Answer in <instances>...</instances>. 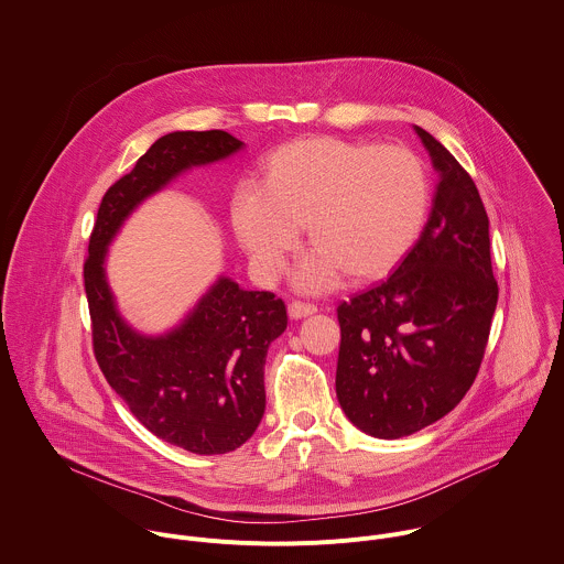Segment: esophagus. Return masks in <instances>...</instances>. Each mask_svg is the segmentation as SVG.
<instances>
[{"label": "esophagus", "instance_id": "obj_1", "mask_svg": "<svg viewBox=\"0 0 564 564\" xmlns=\"http://www.w3.org/2000/svg\"><path fill=\"white\" fill-rule=\"evenodd\" d=\"M313 313H317L315 304H306V302H291L289 304V317L291 319H302V317H308Z\"/></svg>", "mask_w": 564, "mask_h": 564}]
</instances>
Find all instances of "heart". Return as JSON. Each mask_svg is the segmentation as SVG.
<instances>
[{
	"instance_id": "obj_1",
	"label": "heart",
	"mask_w": 564,
	"mask_h": 564,
	"mask_svg": "<svg viewBox=\"0 0 564 564\" xmlns=\"http://www.w3.org/2000/svg\"><path fill=\"white\" fill-rule=\"evenodd\" d=\"M431 207V180L415 153L339 138H302L260 164L238 189L229 220L256 271L275 280L300 242L311 256L297 269L304 291L344 275L366 284L393 271L417 245Z\"/></svg>"
}]
</instances>
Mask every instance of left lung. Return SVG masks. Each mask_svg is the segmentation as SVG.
Returning a JSON list of instances; mask_svg holds the SVG:
<instances>
[{"mask_svg": "<svg viewBox=\"0 0 564 564\" xmlns=\"http://www.w3.org/2000/svg\"><path fill=\"white\" fill-rule=\"evenodd\" d=\"M415 133L440 175L424 231L382 284L337 308V398L380 440L411 435L459 404L499 300L479 189L431 133Z\"/></svg>", "mask_w": 564, "mask_h": 564, "instance_id": "obj_1", "label": "left lung"}]
</instances>
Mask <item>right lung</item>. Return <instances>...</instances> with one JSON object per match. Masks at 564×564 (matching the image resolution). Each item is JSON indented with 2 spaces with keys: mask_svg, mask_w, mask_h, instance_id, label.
<instances>
[{
  "mask_svg": "<svg viewBox=\"0 0 564 564\" xmlns=\"http://www.w3.org/2000/svg\"><path fill=\"white\" fill-rule=\"evenodd\" d=\"M242 147L225 131H175L105 192L85 260V293L96 361L131 413L160 440L196 455L242 446L264 413V361L286 330V306L269 291H245L220 275L166 335L133 330L105 275L107 247L129 214L192 166Z\"/></svg>",
  "mask_w": 564,
  "mask_h": 564,
  "instance_id": "add662e5",
  "label": "right lung"
}]
</instances>
